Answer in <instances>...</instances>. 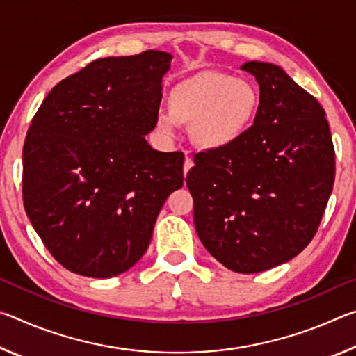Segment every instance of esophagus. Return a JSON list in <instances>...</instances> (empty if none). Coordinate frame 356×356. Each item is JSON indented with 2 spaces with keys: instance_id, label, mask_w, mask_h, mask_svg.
<instances>
[{
  "instance_id": "34e87169",
  "label": "esophagus",
  "mask_w": 356,
  "mask_h": 356,
  "mask_svg": "<svg viewBox=\"0 0 356 356\" xmlns=\"http://www.w3.org/2000/svg\"><path fill=\"white\" fill-rule=\"evenodd\" d=\"M193 165H195V161H193V159L190 155L185 156V163H184V174L186 176L188 174V171L193 168Z\"/></svg>"
}]
</instances>
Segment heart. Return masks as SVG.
Segmentation results:
<instances>
[{
    "mask_svg": "<svg viewBox=\"0 0 356 356\" xmlns=\"http://www.w3.org/2000/svg\"><path fill=\"white\" fill-rule=\"evenodd\" d=\"M261 95L246 80L221 72H200L185 78L168 95V110L156 114V127L174 136L179 124H191V140L216 150L238 141L257 118Z\"/></svg>",
    "mask_w": 356,
    "mask_h": 356,
    "instance_id": "b5f03b06",
    "label": "heart"
}]
</instances>
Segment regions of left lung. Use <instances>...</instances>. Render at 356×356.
<instances>
[{"mask_svg":"<svg viewBox=\"0 0 356 356\" xmlns=\"http://www.w3.org/2000/svg\"><path fill=\"white\" fill-rule=\"evenodd\" d=\"M242 69L261 89L254 125L231 146L195 155L186 174L196 232L216 261L261 273L300 254L316 236L334 184L325 110L275 64Z\"/></svg>","mask_w":356,"mask_h":356,"instance_id":"8db88e82","label":"left lung"}]
</instances>
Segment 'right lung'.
Instances as JSON below:
<instances>
[{
  "label": "right lung",
  "mask_w": 356,
  "mask_h": 356,
  "mask_svg": "<svg viewBox=\"0 0 356 356\" xmlns=\"http://www.w3.org/2000/svg\"><path fill=\"white\" fill-rule=\"evenodd\" d=\"M170 53L95 59L64 78L34 114L23 146V204L70 272L111 278L140 261L166 197L184 185V154L146 141Z\"/></svg>",
  "instance_id": "obj_1"
}]
</instances>
